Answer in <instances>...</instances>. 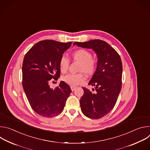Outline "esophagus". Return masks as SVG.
<instances>
[{
  "instance_id": "esophagus-1",
  "label": "esophagus",
  "mask_w": 150,
  "mask_h": 150,
  "mask_svg": "<svg viewBox=\"0 0 150 150\" xmlns=\"http://www.w3.org/2000/svg\"><path fill=\"white\" fill-rule=\"evenodd\" d=\"M71 90L72 91H74L75 89H76V87H74V86H71Z\"/></svg>"
}]
</instances>
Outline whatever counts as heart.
Segmentation results:
<instances>
[{
	"label": "heart",
	"mask_w": 150,
	"mask_h": 150,
	"mask_svg": "<svg viewBox=\"0 0 150 150\" xmlns=\"http://www.w3.org/2000/svg\"><path fill=\"white\" fill-rule=\"evenodd\" d=\"M72 58L80 63L79 72H83L87 75H91L96 71L97 61L92 57L91 53L84 49L75 50L71 54ZM59 69L62 73H66L68 71L69 62L65 56H62L59 60ZM62 80L71 86H76L85 81L82 74H68L62 77Z\"/></svg>",
	"instance_id": "obj_1"
}]
</instances>
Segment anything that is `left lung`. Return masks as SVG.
<instances>
[{"mask_svg":"<svg viewBox=\"0 0 150 150\" xmlns=\"http://www.w3.org/2000/svg\"><path fill=\"white\" fill-rule=\"evenodd\" d=\"M74 45L91 49L96 53V70L88 83L95 87L96 91L93 93L83 87V95L80 100V105L85 116L94 119L101 118L113 109L121 90L122 63L120 57L108 42L101 40L75 42Z\"/></svg>","mask_w":150,"mask_h":150,"instance_id":"1","label":"left lung"}]
</instances>
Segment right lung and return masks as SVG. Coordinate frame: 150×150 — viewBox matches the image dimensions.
<instances>
[{
	"mask_svg": "<svg viewBox=\"0 0 150 150\" xmlns=\"http://www.w3.org/2000/svg\"><path fill=\"white\" fill-rule=\"evenodd\" d=\"M72 42L46 40L38 42L26 53L23 64V86L28 102L38 115L46 117L57 116L63 110L71 93L69 85L60 81L54 89L49 84L60 76L59 60Z\"/></svg>",
	"mask_w": 150,
	"mask_h": 150,
	"instance_id": "1",
	"label": "right lung"
}]
</instances>
